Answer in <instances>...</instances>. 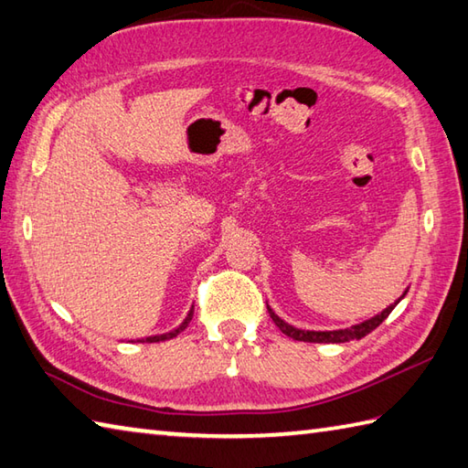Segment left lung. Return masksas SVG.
Segmentation results:
<instances>
[{
  "label": "left lung",
  "instance_id": "8db88e82",
  "mask_svg": "<svg viewBox=\"0 0 468 468\" xmlns=\"http://www.w3.org/2000/svg\"><path fill=\"white\" fill-rule=\"evenodd\" d=\"M406 292H409V290H406ZM406 292L402 293V297L406 295ZM402 297H400V300H402ZM400 300L394 302L392 305H388L384 312H380L378 315L370 317V320H366V322H362V324H356V325H352V327H346V330H327V332L300 330V327H295V325H292V324L283 322L282 317L277 315L270 305H267V310H270V315H271V320L275 322V325L280 327V330H282L285 335L293 337V340H297V342H310V344H344V342H350V340H362L364 335L374 332L376 327L380 325L388 315H390V312L394 310V307L400 303Z\"/></svg>",
  "mask_w": 468,
  "mask_h": 468
}]
</instances>
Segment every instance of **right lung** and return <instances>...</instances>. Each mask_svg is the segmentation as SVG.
Here are the masks:
<instances>
[{
	"mask_svg": "<svg viewBox=\"0 0 468 468\" xmlns=\"http://www.w3.org/2000/svg\"><path fill=\"white\" fill-rule=\"evenodd\" d=\"M193 312H195V307L191 305V310H188V314H186V317L183 320V324L176 327V330H173V332H168V334H161V335H151V337H146V340H138V342H148V344H153V342H165V340H173V337H176L178 334H181L185 327L188 325V322L193 320Z\"/></svg>",
	"mask_w": 468,
	"mask_h": 468,
	"instance_id": "1",
	"label": "right lung"
}]
</instances>
